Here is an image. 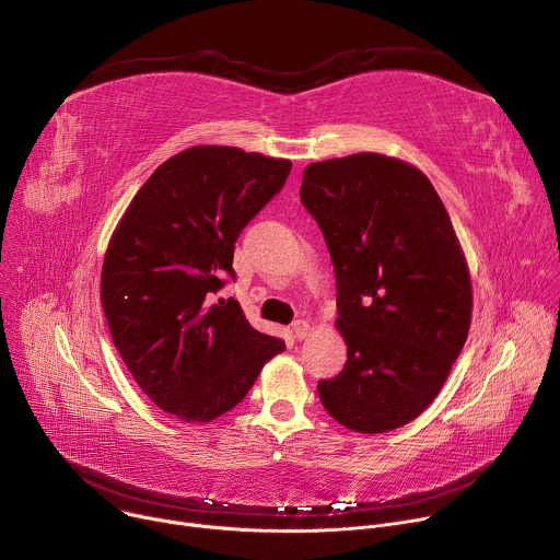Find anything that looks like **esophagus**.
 Listing matches in <instances>:
<instances>
[{
	"instance_id": "34e87169",
	"label": "esophagus",
	"mask_w": 560,
	"mask_h": 560,
	"mask_svg": "<svg viewBox=\"0 0 560 560\" xmlns=\"http://www.w3.org/2000/svg\"><path fill=\"white\" fill-rule=\"evenodd\" d=\"M307 332H310V324H307V322H303V318H299V322H294V324H292V335H294V339H296V341L305 339V337H307Z\"/></svg>"
}]
</instances>
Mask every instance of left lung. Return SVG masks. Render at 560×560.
<instances>
[{
    "instance_id": "8db88e82",
    "label": "left lung",
    "mask_w": 560,
    "mask_h": 560,
    "mask_svg": "<svg viewBox=\"0 0 560 560\" xmlns=\"http://www.w3.org/2000/svg\"><path fill=\"white\" fill-rule=\"evenodd\" d=\"M299 195L332 257L348 346L318 398L354 432L401 428L434 401L469 330L471 283L447 210L421 171L374 152L310 164Z\"/></svg>"
}]
</instances>
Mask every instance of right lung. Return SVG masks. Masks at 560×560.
<instances>
[{"label": "right lung", "mask_w": 560, "mask_h": 560, "mask_svg": "<svg viewBox=\"0 0 560 560\" xmlns=\"http://www.w3.org/2000/svg\"><path fill=\"white\" fill-rule=\"evenodd\" d=\"M292 164L230 145H195L159 166L121 217L102 270V305L126 368L164 412L208 423L285 350L234 299V244L283 188Z\"/></svg>", "instance_id": "add662e5"}]
</instances>
